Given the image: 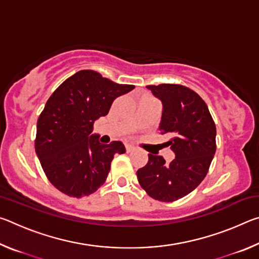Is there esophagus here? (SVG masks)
Listing matches in <instances>:
<instances>
[{"mask_svg": "<svg viewBox=\"0 0 259 259\" xmlns=\"http://www.w3.org/2000/svg\"><path fill=\"white\" fill-rule=\"evenodd\" d=\"M135 150V147L134 146H131V145H125V151H126V153H131Z\"/></svg>", "mask_w": 259, "mask_h": 259, "instance_id": "1", "label": "esophagus"}]
</instances>
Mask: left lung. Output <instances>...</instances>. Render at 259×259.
Masks as SVG:
<instances>
[{
    "mask_svg": "<svg viewBox=\"0 0 259 259\" xmlns=\"http://www.w3.org/2000/svg\"><path fill=\"white\" fill-rule=\"evenodd\" d=\"M162 103L159 125L168 134L175 159L166 163L160 155L148 154L137 178L151 198L172 202L187 195L203 181L216 152V125L207 104L194 91L179 84L148 85Z\"/></svg>",
    "mask_w": 259,
    "mask_h": 259,
    "instance_id": "8db88e82",
    "label": "left lung"
}]
</instances>
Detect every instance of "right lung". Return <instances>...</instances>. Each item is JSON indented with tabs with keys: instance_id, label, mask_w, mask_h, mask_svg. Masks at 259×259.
<instances>
[{
	"instance_id": "add662e5",
	"label": "right lung",
	"mask_w": 259,
	"mask_h": 259,
	"mask_svg": "<svg viewBox=\"0 0 259 259\" xmlns=\"http://www.w3.org/2000/svg\"><path fill=\"white\" fill-rule=\"evenodd\" d=\"M135 88L117 84L94 71H80L61 83L37 120L35 151L48 179L73 198L96 192L106 181L121 142L100 144L93 133L96 120L112 103Z\"/></svg>"
}]
</instances>
